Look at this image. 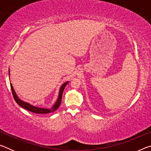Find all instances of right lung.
<instances>
[{"instance_id": "obj_1", "label": "right lung", "mask_w": 151, "mask_h": 151, "mask_svg": "<svg viewBox=\"0 0 151 151\" xmlns=\"http://www.w3.org/2000/svg\"><path fill=\"white\" fill-rule=\"evenodd\" d=\"M9 76H10V70H9ZM68 83V81L66 82V83H64L63 85L60 86V91H59V94H58V97L57 99V101L55 103L54 105L52 106V108H51V109L40 108V107L33 106V105H32V104H30L28 103H26V102L22 101V100H20V99L17 95V94H16V93H15V91H14V88H13V86H12V84H11V88L12 93V95H13L14 100H15V101H16V103L18 104H19V106L22 107V108L24 109L27 110V111H29L32 112H34V113H36V114H48V113H50V112L55 111L56 110H57L58 108V107H59L60 104L61 103V100H62V96H63V91H64V89H65L66 85H67Z\"/></svg>"}]
</instances>
